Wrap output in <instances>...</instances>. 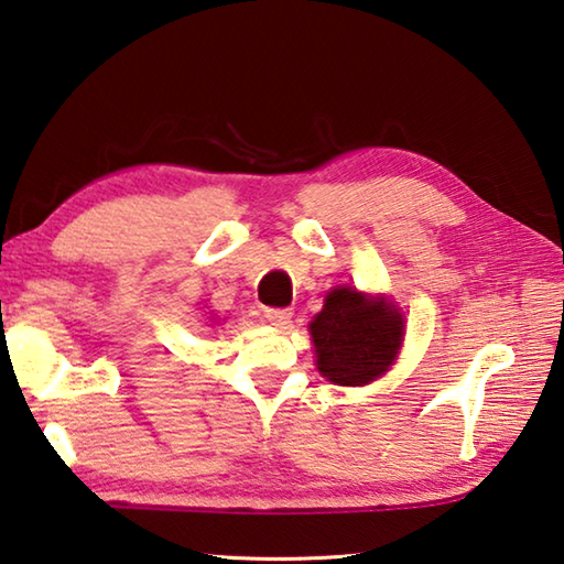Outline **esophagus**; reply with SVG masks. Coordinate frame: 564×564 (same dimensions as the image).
<instances>
[{"mask_svg": "<svg viewBox=\"0 0 564 564\" xmlns=\"http://www.w3.org/2000/svg\"><path fill=\"white\" fill-rule=\"evenodd\" d=\"M263 317H265V323H269V325L285 327V325H291L293 313L289 308H265Z\"/></svg>", "mask_w": 564, "mask_h": 564, "instance_id": "34e87169", "label": "esophagus"}]
</instances>
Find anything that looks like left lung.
I'll use <instances>...</instances> for the list:
<instances>
[{"instance_id":"obj_1","label":"left lung","mask_w":564,"mask_h":564,"mask_svg":"<svg viewBox=\"0 0 564 564\" xmlns=\"http://www.w3.org/2000/svg\"><path fill=\"white\" fill-rule=\"evenodd\" d=\"M317 370L343 387H360L387 372L404 335L392 303L365 299L357 289H335L311 323Z\"/></svg>"}]
</instances>
